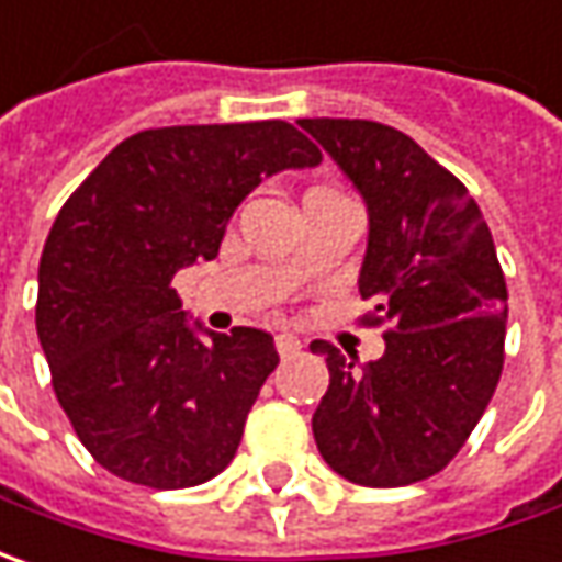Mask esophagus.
<instances>
[{
	"instance_id": "obj_1",
	"label": "esophagus",
	"mask_w": 562,
	"mask_h": 562,
	"mask_svg": "<svg viewBox=\"0 0 562 562\" xmlns=\"http://www.w3.org/2000/svg\"><path fill=\"white\" fill-rule=\"evenodd\" d=\"M277 351H280V358H295L301 351V341L295 333H280L277 336Z\"/></svg>"
}]
</instances>
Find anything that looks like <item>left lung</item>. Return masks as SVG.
<instances>
[{"mask_svg":"<svg viewBox=\"0 0 562 562\" xmlns=\"http://www.w3.org/2000/svg\"><path fill=\"white\" fill-rule=\"evenodd\" d=\"M304 133L367 204L360 299L389 323L385 355L355 373L329 341V389L311 419L323 460L367 488L445 470L492 401L504 367L507 282L467 186L411 136L376 121L304 117Z\"/></svg>","mask_w":562,"mask_h":562,"instance_id":"8db88e82","label":"left lung"}]
</instances>
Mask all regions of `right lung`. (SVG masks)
I'll list each match as a JSON object with an SVG mask.
<instances>
[{
	"mask_svg": "<svg viewBox=\"0 0 562 562\" xmlns=\"http://www.w3.org/2000/svg\"><path fill=\"white\" fill-rule=\"evenodd\" d=\"M319 161L285 121L143 130L58 211L40 258L36 336L58 404L108 473L192 488L236 457L280 355L263 329L189 323L173 277L217 258L261 180Z\"/></svg>",
	"mask_w": 562,
	"mask_h": 562,
	"instance_id": "1",
	"label": "right lung"
}]
</instances>
